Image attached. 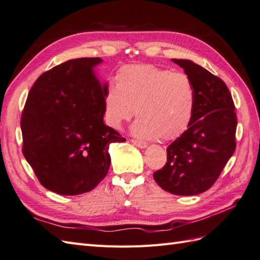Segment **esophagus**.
<instances>
[{"label":"esophagus","mask_w":260,"mask_h":260,"mask_svg":"<svg viewBox=\"0 0 260 260\" xmlns=\"http://www.w3.org/2000/svg\"><path fill=\"white\" fill-rule=\"evenodd\" d=\"M132 143L134 144L135 146H137L138 148H146L147 147V144H146L145 142H141V141H136V139H132Z\"/></svg>","instance_id":"esophagus-1"}]
</instances>
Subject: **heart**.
<instances>
[{"label": "heart", "instance_id": "1", "mask_svg": "<svg viewBox=\"0 0 260 260\" xmlns=\"http://www.w3.org/2000/svg\"><path fill=\"white\" fill-rule=\"evenodd\" d=\"M196 108V91L190 78L152 64H132L119 69L115 88L104 96V117L110 127L119 129L135 114L132 133L141 138L166 141L189 128Z\"/></svg>", "mask_w": 260, "mask_h": 260}]
</instances>
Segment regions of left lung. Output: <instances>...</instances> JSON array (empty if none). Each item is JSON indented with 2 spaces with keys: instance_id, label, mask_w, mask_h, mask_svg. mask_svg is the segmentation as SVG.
Wrapping results in <instances>:
<instances>
[{
  "instance_id": "obj_1",
  "label": "left lung",
  "mask_w": 260,
  "mask_h": 260,
  "mask_svg": "<svg viewBox=\"0 0 260 260\" xmlns=\"http://www.w3.org/2000/svg\"><path fill=\"white\" fill-rule=\"evenodd\" d=\"M183 68L196 91L189 128L167 148V162L154 172L160 188L176 196L209 190L236 148L235 105L223 80L185 59H172Z\"/></svg>"
}]
</instances>
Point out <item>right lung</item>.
<instances>
[{
  "label": "right lung",
  "instance_id": "add662e5",
  "mask_svg": "<svg viewBox=\"0 0 260 260\" xmlns=\"http://www.w3.org/2000/svg\"><path fill=\"white\" fill-rule=\"evenodd\" d=\"M101 58L71 59L39 77L21 118L23 155L46 189L61 196L94 189L110 168L109 147L125 141L103 122L108 83Z\"/></svg>",
  "mask_w": 260,
  "mask_h": 260
}]
</instances>
